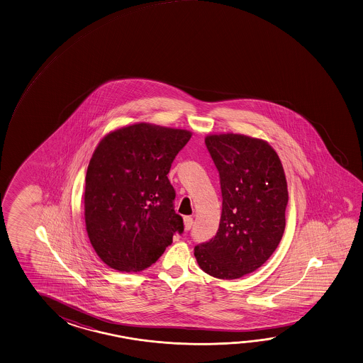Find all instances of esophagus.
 Returning a JSON list of instances; mask_svg holds the SVG:
<instances>
[{"label":"esophagus","instance_id":"esophagus-1","mask_svg":"<svg viewBox=\"0 0 363 363\" xmlns=\"http://www.w3.org/2000/svg\"><path fill=\"white\" fill-rule=\"evenodd\" d=\"M193 226V218L191 216H185L184 218V229L185 230H191Z\"/></svg>","mask_w":363,"mask_h":363}]
</instances>
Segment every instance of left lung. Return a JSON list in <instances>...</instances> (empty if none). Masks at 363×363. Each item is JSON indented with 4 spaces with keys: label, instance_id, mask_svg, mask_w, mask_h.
<instances>
[{
    "label": "left lung",
    "instance_id": "8db88e82",
    "mask_svg": "<svg viewBox=\"0 0 363 363\" xmlns=\"http://www.w3.org/2000/svg\"><path fill=\"white\" fill-rule=\"evenodd\" d=\"M220 175L223 212L215 238L194 248L206 274L234 280L259 269L283 238L288 185L264 139L221 133L205 138Z\"/></svg>",
    "mask_w": 363,
    "mask_h": 363
}]
</instances>
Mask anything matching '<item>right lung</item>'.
<instances>
[{
    "instance_id": "1",
    "label": "right lung",
    "mask_w": 363,
    "mask_h": 363,
    "mask_svg": "<svg viewBox=\"0 0 363 363\" xmlns=\"http://www.w3.org/2000/svg\"><path fill=\"white\" fill-rule=\"evenodd\" d=\"M185 129L137 123L106 134L86 169L84 218L93 250L113 270L155 264L183 233L167 174L191 139Z\"/></svg>"
}]
</instances>
